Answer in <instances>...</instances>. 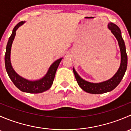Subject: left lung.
<instances>
[{
    "label": "left lung",
    "instance_id": "8db88e82",
    "mask_svg": "<svg viewBox=\"0 0 131 131\" xmlns=\"http://www.w3.org/2000/svg\"><path fill=\"white\" fill-rule=\"evenodd\" d=\"M108 28L109 29L113 35L115 37L118 41V46L121 51V65L115 74L111 79L99 83H92L82 79L79 75L77 73L75 68H73V71L75 79L79 86L85 92L91 94H103L105 92H110L115 89L124 76L125 71L127 67V55L126 53L125 43L122 37V33L117 25L113 23L108 24Z\"/></svg>",
    "mask_w": 131,
    "mask_h": 131
}]
</instances>
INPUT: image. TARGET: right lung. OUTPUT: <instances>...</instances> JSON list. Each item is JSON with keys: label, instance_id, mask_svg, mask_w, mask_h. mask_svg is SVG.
I'll return each instance as SVG.
<instances>
[{"label": "right lung", "instance_id": "add662e5", "mask_svg": "<svg viewBox=\"0 0 131 131\" xmlns=\"http://www.w3.org/2000/svg\"><path fill=\"white\" fill-rule=\"evenodd\" d=\"M25 21H21L18 23L13 28L11 35L9 37L6 46V54H5V67L9 78L12 80L15 86L20 91L28 93H41L47 91L51 88L52 85L55 74L58 67L63 58L55 61L50 66L46 75L40 79L35 80H30L22 77L15 72L12 67L10 62V51H11L12 44L16 35V31L19 28V26L23 25Z\"/></svg>", "mask_w": 131, "mask_h": 131}]
</instances>
